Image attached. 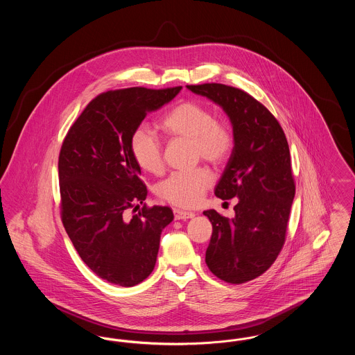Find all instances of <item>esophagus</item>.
<instances>
[{
	"label": "esophagus",
	"mask_w": 355,
	"mask_h": 355,
	"mask_svg": "<svg viewBox=\"0 0 355 355\" xmlns=\"http://www.w3.org/2000/svg\"><path fill=\"white\" fill-rule=\"evenodd\" d=\"M173 213H174V218L175 220H189V218L194 217V213L184 211V210H180V209H174Z\"/></svg>",
	"instance_id": "obj_1"
}]
</instances>
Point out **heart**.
<instances>
[{"label": "heart", "mask_w": 355, "mask_h": 355, "mask_svg": "<svg viewBox=\"0 0 355 355\" xmlns=\"http://www.w3.org/2000/svg\"><path fill=\"white\" fill-rule=\"evenodd\" d=\"M162 129L174 139L191 141L196 161L220 166L229 158L234 146L230 126L216 119L211 107L202 102H181L174 106L161 122ZM130 152L137 165L148 173L159 174L164 169V149L159 138L146 126H138L130 137ZM209 170L197 168L191 171H175L159 182L158 197L178 207H196L211 186Z\"/></svg>", "instance_id": "heart-1"}]
</instances>
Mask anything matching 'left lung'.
Segmentation results:
<instances>
[{"mask_svg": "<svg viewBox=\"0 0 355 355\" xmlns=\"http://www.w3.org/2000/svg\"><path fill=\"white\" fill-rule=\"evenodd\" d=\"M223 107L233 123L234 148L216 186L226 201L238 197L236 217L203 214L213 225L206 265L222 281L245 284L262 275L281 253L295 194L286 135L270 110L229 85H187Z\"/></svg>", "mask_w": 355, "mask_h": 355, "instance_id": "8db88e82", "label": "left lung"}]
</instances>
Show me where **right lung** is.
<instances>
[{
  "label": "right lung",
  "instance_id": "obj_1",
  "mask_svg": "<svg viewBox=\"0 0 355 355\" xmlns=\"http://www.w3.org/2000/svg\"><path fill=\"white\" fill-rule=\"evenodd\" d=\"M181 89L103 92L64 138L58 157L61 220L81 259L110 284L135 286L150 275L161 232L174 218L168 206L145 203L148 190L130 152V137L149 112ZM135 202L143 207L128 218L124 211Z\"/></svg>",
  "mask_w": 355,
  "mask_h": 355
}]
</instances>
